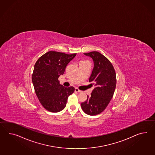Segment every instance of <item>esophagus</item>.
Segmentation results:
<instances>
[{
  "instance_id": "1",
  "label": "esophagus",
  "mask_w": 155,
  "mask_h": 155,
  "mask_svg": "<svg viewBox=\"0 0 155 155\" xmlns=\"http://www.w3.org/2000/svg\"><path fill=\"white\" fill-rule=\"evenodd\" d=\"M75 92H81V90H79V89H78V88H75Z\"/></svg>"
}]
</instances>
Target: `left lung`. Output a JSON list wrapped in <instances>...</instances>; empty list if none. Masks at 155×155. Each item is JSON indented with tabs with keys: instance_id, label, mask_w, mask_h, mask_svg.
<instances>
[{
	"instance_id": "1",
	"label": "left lung",
	"mask_w": 155,
	"mask_h": 155,
	"mask_svg": "<svg viewBox=\"0 0 155 155\" xmlns=\"http://www.w3.org/2000/svg\"><path fill=\"white\" fill-rule=\"evenodd\" d=\"M91 57L94 67L89 82L94 84L91 96H87L86 101L82 102L81 107L89 115H96L102 113L113 96L117 84L116 73L111 63L104 55L97 51L84 53Z\"/></svg>"
}]
</instances>
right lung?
<instances>
[{"mask_svg":"<svg viewBox=\"0 0 155 155\" xmlns=\"http://www.w3.org/2000/svg\"><path fill=\"white\" fill-rule=\"evenodd\" d=\"M76 54L50 51L35 64L32 75L35 91L41 104L49 111L57 113L64 109L68 96L74 91L72 86L61 85L58 78L64 74L67 65Z\"/></svg>","mask_w":155,"mask_h":155,"instance_id":"obj_1","label":"right lung"}]
</instances>
